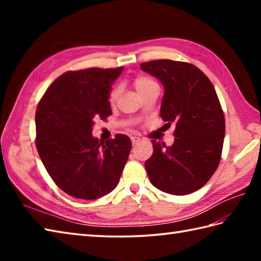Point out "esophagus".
<instances>
[{"instance_id":"esophagus-1","label":"esophagus","mask_w":261,"mask_h":261,"mask_svg":"<svg viewBox=\"0 0 261 261\" xmlns=\"http://www.w3.org/2000/svg\"><path fill=\"white\" fill-rule=\"evenodd\" d=\"M140 141V138L139 137H131V142L132 145H137L138 142Z\"/></svg>"}]
</instances>
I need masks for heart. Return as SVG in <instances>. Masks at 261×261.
Returning a JSON list of instances; mask_svg holds the SVG:
<instances>
[{
  "label": "heart",
  "instance_id": "1",
  "mask_svg": "<svg viewBox=\"0 0 261 261\" xmlns=\"http://www.w3.org/2000/svg\"><path fill=\"white\" fill-rule=\"evenodd\" d=\"M153 85H156V83L151 81L150 79H148V77H145V76L137 77V79L135 80V87H136V90H137L138 93H141L143 91H146L147 88L151 87ZM118 94H119V91L115 88V90H113L112 93H111L110 101L113 102L114 99L118 97Z\"/></svg>",
  "mask_w": 261,
  "mask_h": 261
}]
</instances>
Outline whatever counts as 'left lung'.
Segmentation results:
<instances>
[{
  "mask_svg": "<svg viewBox=\"0 0 261 261\" xmlns=\"http://www.w3.org/2000/svg\"><path fill=\"white\" fill-rule=\"evenodd\" d=\"M140 66L162 83L160 116L176 124L171 146L151 140L153 153L145 164L149 179L162 192L187 195L206 184L218 168L225 134L223 111L212 83L194 65L162 59Z\"/></svg>",
  "mask_w": 261,
  "mask_h": 261,
  "instance_id": "8db88e82",
  "label": "left lung"
}]
</instances>
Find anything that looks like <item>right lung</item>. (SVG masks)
Here are the masks:
<instances>
[{"label":"right lung","mask_w":261,"mask_h":261,"mask_svg":"<svg viewBox=\"0 0 261 261\" xmlns=\"http://www.w3.org/2000/svg\"><path fill=\"white\" fill-rule=\"evenodd\" d=\"M123 67L68 71L48 88L36 112V146L60 190L81 199H96L118 186L129 158L124 135L104 142L93 137L94 120L112 114L110 93Z\"/></svg>","instance_id":"1"}]
</instances>
